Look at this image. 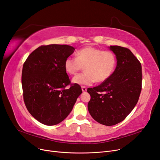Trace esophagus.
<instances>
[{
    "instance_id": "esophagus-1",
    "label": "esophagus",
    "mask_w": 160,
    "mask_h": 160,
    "mask_svg": "<svg viewBox=\"0 0 160 160\" xmlns=\"http://www.w3.org/2000/svg\"><path fill=\"white\" fill-rule=\"evenodd\" d=\"M81 89H82V91L83 92H85L87 91V88L85 86H82L81 87Z\"/></svg>"
}]
</instances>
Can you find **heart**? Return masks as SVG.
Returning a JSON list of instances; mask_svg holds the SVG:
<instances>
[{"label": "heart", "mask_w": 160, "mask_h": 160, "mask_svg": "<svg viewBox=\"0 0 160 160\" xmlns=\"http://www.w3.org/2000/svg\"><path fill=\"white\" fill-rule=\"evenodd\" d=\"M117 59L113 52L93 47H85L76 52V58L68 57L64 62L67 73L73 75L85 67L84 73L75 76L72 82L79 85H91L108 80L115 71Z\"/></svg>", "instance_id": "heart-1"}]
</instances>
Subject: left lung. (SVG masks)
<instances>
[{
	"label": "left lung",
	"instance_id": "obj_1",
	"mask_svg": "<svg viewBox=\"0 0 160 160\" xmlns=\"http://www.w3.org/2000/svg\"><path fill=\"white\" fill-rule=\"evenodd\" d=\"M117 58V66L109 78L88 89L91 95L88 110L96 122L107 126L126 118L136 105L142 91L141 62L128 48L110 46Z\"/></svg>",
	"mask_w": 160,
	"mask_h": 160
}]
</instances>
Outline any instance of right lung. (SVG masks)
Wrapping results in <instances>:
<instances>
[{
	"mask_svg": "<svg viewBox=\"0 0 160 160\" xmlns=\"http://www.w3.org/2000/svg\"><path fill=\"white\" fill-rule=\"evenodd\" d=\"M74 50L66 45H42L24 62V102L28 112L42 124L54 125L63 121L82 93L79 85L71 83L64 67L65 59Z\"/></svg>",
	"mask_w": 160,
	"mask_h": 160,
	"instance_id": "obj_1",
	"label": "right lung"
}]
</instances>
